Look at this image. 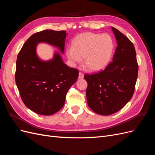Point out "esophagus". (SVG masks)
Listing matches in <instances>:
<instances>
[{"label":"esophagus","mask_w":155,"mask_h":155,"mask_svg":"<svg viewBox=\"0 0 155 155\" xmlns=\"http://www.w3.org/2000/svg\"><path fill=\"white\" fill-rule=\"evenodd\" d=\"M83 77H84L83 74L81 73V72H79V77H78V78H79V79H81L83 78Z\"/></svg>","instance_id":"obj_1"}]
</instances>
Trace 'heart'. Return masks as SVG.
<instances>
[{"instance_id": "obj_1", "label": "heart", "mask_w": 155, "mask_h": 155, "mask_svg": "<svg viewBox=\"0 0 155 155\" xmlns=\"http://www.w3.org/2000/svg\"><path fill=\"white\" fill-rule=\"evenodd\" d=\"M114 50V41L109 35L85 32L75 37L72 47H68L65 52L72 64L81 63L84 58V63L88 70L99 72L109 64Z\"/></svg>"}]
</instances>
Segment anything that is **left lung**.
I'll list each match as a JSON object with an SVG mask.
<instances>
[{"label": "left lung", "mask_w": 155, "mask_h": 155, "mask_svg": "<svg viewBox=\"0 0 155 155\" xmlns=\"http://www.w3.org/2000/svg\"><path fill=\"white\" fill-rule=\"evenodd\" d=\"M117 46L112 61L102 71L85 74L88 107L100 115L115 113L132 97L137 80L138 65L134 46L122 33L112 27Z\"/></svg>", "instance_id": "1"}]
</instances>
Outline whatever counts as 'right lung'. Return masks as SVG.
<instances>
[{
    "mask_svg": "<svg viewBox=\"0 0 155 155\" xmlns=\"http://www.w3.org/2000/svg\"><path fill=\"white\" fill-rule=\"evenodd\" d=\"M66 31L43 30L33 34L17 55L15 82L25 105L37 114L50 116L63 107L69 88L76 83L78 70L65 64L58 52L53 59L41 60L37 45L46 43L64 53Z\"/></svg>",
    "mask_w": 155,
    "mask_h": 155,
    "instance_id": "1",
    "label": "right lung"
}]
</instances>
